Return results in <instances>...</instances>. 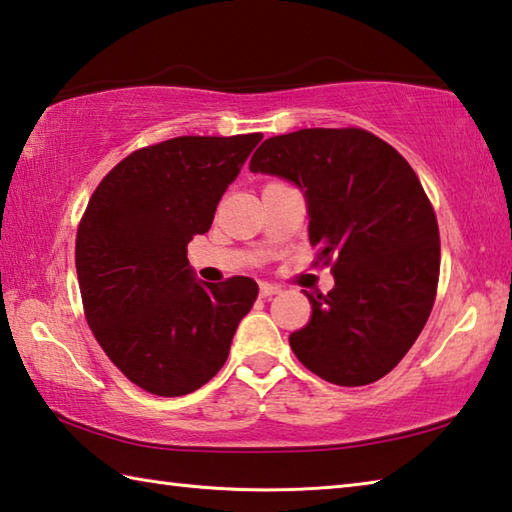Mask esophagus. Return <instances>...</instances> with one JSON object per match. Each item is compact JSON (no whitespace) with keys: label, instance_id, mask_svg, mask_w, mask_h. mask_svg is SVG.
Returning a JSON list of instances; mask_svg holds the SVG:
<instances>
[{"label":"esophagus","instance_id":"34e87169","mask_svg":"<svg viewBox=\"0 0 512 512\" xmlns=\"http://www.w3.org/2000/svg\"><path fill=\"white\" fill-rule=\"evenodd\" d=\"M280 291H282V288L277 286V284H268V282L259 284V293H262V297H273V295H277Z\"/></svg>","mask_w":512,"mask_h":512}]
</instances>
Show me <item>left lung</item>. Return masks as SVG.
Segmentation results:
<instances>
[{
    "label": "left lung",
    "instance_id": "8db88e82",
    "mask_svg": "<svg viewBox=\"0 0 512 512\" xmlns=\"http://www.w3.org/2000/svg\"><path fill=\"white\" fill-rule=\"evenodd\" d=\"M250 172L300 188L311 246L333 264L327 295L304 291L313 313L288 338L297 360L333 385L376 383L423 331L439 282V226L416 172L353 127L268 138Z\"/></svg>",
    "mask_w": 512,
    "mask_h": 512
}]
</instances>
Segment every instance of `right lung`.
<instances>
[{
  "label": "right lung",
  "instance_id": "1",
  "mask_svg": "<svg viewBox=\"0 0 512 512\" xmlns=\"http://www.w3.org/2000/svg\"><path fill=\"white\" fill-rule=\"evenodd\" d=\"M262 138L179 136L143 147L89 199L76 237L87 322L145 392L185 396L206 385L253 309L257 282L197 280L188 244L210 230L219 199Z\"/></svg>",
  "mask_w": 512,
  "mask_h": 512
}]
</instances>
